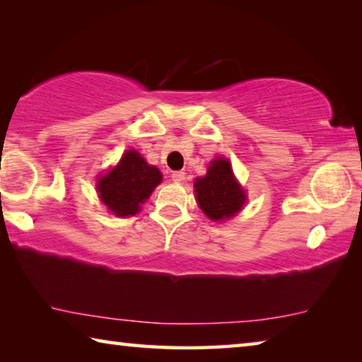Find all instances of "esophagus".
I'll use <instances>...</instances> for the list:
<instances>
[{"mask_svg":"<svg viewBox=\"0 0 362 362\" xmlns=\"http://www.w3.org/2000/svg\"><path fill=\"white\" fill-rule=\"evenodd\" d=\"M173 180L175 182V183H180V182H183L185 180V173H183V170H175V173H173Z\"/></svg>","mask_w":362,"mask_h":362,"instance_id":"obj_1","label":"esophagus"}]
</instances>
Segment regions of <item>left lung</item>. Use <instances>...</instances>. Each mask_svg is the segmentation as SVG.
Listing matches in <instances>:
<instances>
[{"label":"left lung","instance_id":"obj_1","mask_svg":"<svg viewBox=\"0 0 362 362\" xmlns=\"http://www.w3.org/2000/svg\"><path fill=\"white\" fill-rule=\"evenodd\" d=\"M196 201L212 220H225L241 211L246 201L244 189L235 180L231 164L223 158L214 159L204 177L194 182Z\"/></svg>","mask_w":362,"mask_h":362}]
</instances>
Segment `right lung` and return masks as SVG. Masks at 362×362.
Masks as SVG:
<instances>
[{"label": "right lung", "mask_w": 362, "mask_h": 362, "mask_svg": "<svg viewBox=\"0 0 362 362\" xmlns=\"http://www.w3.org/2000/svg\"><path fill=\"white\" fill-rule=\"evenodd\" d=\"M163 180L159 169L150 166L136 150H127L118 166L100 177L97 192L110 211L118 217L134 216Z\"/></svg>", "instance_id": "right-lung-1"}]
</instances>
